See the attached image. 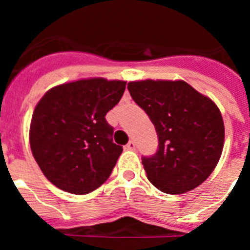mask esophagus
<instances>
[{"mask_svg":"<svg viewBox=\"0 0 250 250\" xmlns=\"http://www.w3.org/2000/svg\"><path fill=\"white\" fill-rule=\"evenodd\" d=\"M126 149H129V150H134V149H135V141L130 140L129 143H127V144H126Z\"/></svg>","mask_w":250,"mask_h":250,"instance_id":"obj_1","label":"esophagus"}]
</instances>
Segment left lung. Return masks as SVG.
Wrapping results in <instances>:
<instances>
[{"label": "left lung", "instance_id": "obj_1", "mask_svg": "<svg viewBox=\"0 0 250 250\" xmlns=\"http://www.w3.org/2000/svg\"><path fill=\"white\" fill-rule=\"evenodd\" d=\"M127 90L158 134V151L141 158L150 183L167 194L199 187L215 169L224 145L218 106L182 80L132 81Z\"/></svg>", "mask_w": 250, "mask_h": 250}]
</instances>
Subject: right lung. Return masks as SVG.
Masks as SVG:
<instances>
[{"label": "right lung", "mask_w": 250, "mask_h": 250, "mask_svg": "<svg viewBox=\"0 0 250 250\" xmlns=\"http://www.w3.org/2000/svg\"><path fill=\"white\" fill-rule=\"evenodd\" d=\"M125 81L87 79L55 86L35 107L30 145L43 175L77 195L107 180L123 146L112 141L105 116L120 101Z\"/></svg>", "instance_id": "1"}]
</instances>
